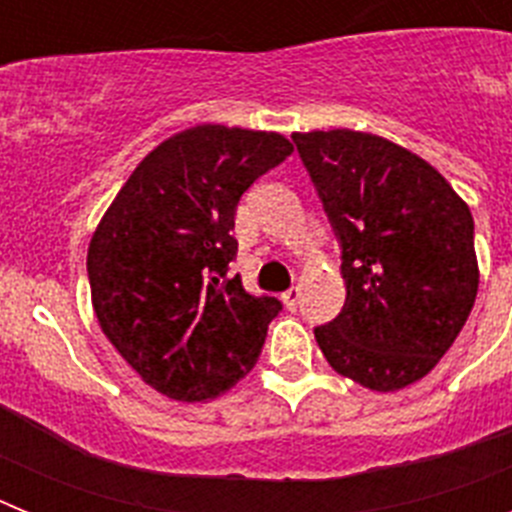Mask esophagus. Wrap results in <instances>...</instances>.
<instances>
[{
	"instance_id": "esophagus-1",
	"label": "esophagus",
	"mask_w": 512,
	"mask_h": 512,
	"mask_svg": "<svg viewBox=\"0 0 512 512\" xmlns=\"http://www.w3.org/2000/svg\"><path fill=\"white\" fill-rule=\"evenodd\" d=\"M300 297H302L300 287H289L287 292L282 295V300H284V305L289 307V310H297V305H300Z\"/></svg>"
}]
</instances>
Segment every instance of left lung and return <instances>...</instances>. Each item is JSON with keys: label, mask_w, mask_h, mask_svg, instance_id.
I'll return each mask as SVG.
<instances>
[{"label": "left lung", "mask_w": 512, "mask_h": 512, "mask_svg": "<svg viewBox=\"0 0 512 512\" xmlns=\"http://www.w3.org/2000/svg\"><path fill=\"white\" fill-rule=\"evenodd\" d=\"M292 140L346 282L341 312L315 328L320 351L369 390H402L431 372L472 312V212L431 164L379 135L315 130Z\"/></svg>", "instance_id": "1"}]
</instances>
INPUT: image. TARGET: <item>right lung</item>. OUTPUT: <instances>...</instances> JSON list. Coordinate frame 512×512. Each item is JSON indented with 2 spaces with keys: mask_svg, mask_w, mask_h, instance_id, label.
I'll return each mask as SVG.
<instances>
[{
  "mask_svg": "<svg viewBox=\"0 0 512 512\" xmlns=\"http://www.w3.org/2000/svg\"><path fill=\"white\" fill-rule=\"evenodd\" d=\"M289 153L279 133L197 125L153 148L104 212L87 256L94 312L161 395L212 400L259 361L282 302L230 277L235 210Z\"/></svg>",
  "mask_w": 512,
  "mask_h": 512,
  "instance_id": "1",
  "label": "right lung"
}]
</instances>
